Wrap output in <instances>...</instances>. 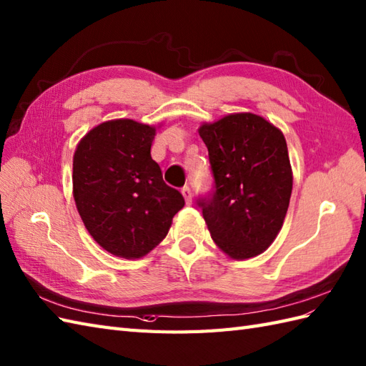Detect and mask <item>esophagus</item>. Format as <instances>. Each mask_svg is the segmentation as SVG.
Returning a JSON list of instances; mask_svg holds the SVG:
<instances>
[{
  "label": "esophagus",
  "instance_id": "34e87169",
  "mask_svg": "<svg viewBox=\"0 0 366 366\" xmlns=\"http://www.w3.org/2000/svg\"><path fill=\"white\" fill-rule=\"evenodd\" d=\"M181 193H182L185 202L187 204H192V190H190V187H184V189L181 190Z\"/></svg>",
  "mask_w": 366,
  "mask_h": 366
}]
</instances>
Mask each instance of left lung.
I'll list each match as a JSON object with an SVG mask.
<instances>
[{"mask_svg": "<svg viewBox=\"0 0 366 366\" xmlns=\"http://www.w3.org/2000/svg\"><path fill=\"white\" fill-rule=\"evenodd\" d=\"M198 132L215 177V192L199 201L212 240L231 259L256 257L274 242L290 204L284 134L251 112L202 123Z\"/></svg>", "mask_w": 366, "mask_h": 366, "instance_id": "obj_1", "label": "left lung"}]
</instances>
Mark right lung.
<instances>
[{"label":"right lung","instance_id":"add662e5","mask_svg":"<svg viewBox=\"0 0 366 366\" xmlns=\"http://www.w3.org/2000/svg\"><path fill=\"white\" fill-rule=\"evenodd\" d=\"M154 135L156 126L118 118L90 129L74 151L76 207L93 240L117 257L147 256L185 204L151 157Z\"/></svg>","mask_w":366,"mask_h":366}]
</instances>
